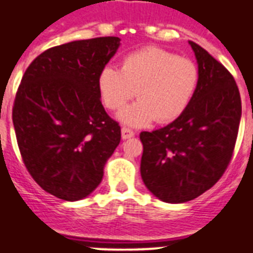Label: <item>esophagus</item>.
Returning a JSON list of instances; mask_svg holds the SVG:
<instances>
[{"instance_id": "obj_1", "label": "esophagus", "mask_w": 253, "mask_h": 253, "mask_svg": "<svg viewBox=\"0 0 253 253\" xmlns=\"http://www.w3.org/2000/svg\"><path fill=\"white\" fill-rule=\"evenodd\" d=\"M135 132L130 128H126V127H122V139L123 140H126V139L134 138Z\"/></svg>"}]
</instances>
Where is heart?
<instances>
[{"mask_svg":"<svg viewBox=\"0 0 253 253\" xmlns=\"http://www.w3.org/2000/svg\"><path fill=\"white\" fill-rule=\"evenodd\" d=\"M200 80L197 65L158 47H147L125 56L121 69L107 65L98 75L103 105L118 110L136 94L138 101L118 114L128 126L152 121L170 122L180 117L196 93Z\"/></svg>","mask_w":253,"mask_h":253,"instance_id":"b5f03b06","label":"heart"}]
</instances>
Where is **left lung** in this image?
<instances>
[{
  "label": "left lung",
  "mask_w": 253,
  "mask_h": 253,
  "mask_svg": "<svg viewBox=\"0 0 253 253\" xmlns=\"http://www.w3.org/2000/svg\"><path fill=\"white\" fill-rule=\"evenodd\" d=\"M189 44L200 73L192 101L168 126L140 134L143 182L168 204L194 200L219 180L231 160L242 118L231 73L201 45Z\"/></svg>",
  "instance_id": "obj_1"
}]
</instances>
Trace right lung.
Listing matches in <instances>:
<instances>
[{"label": "right lung", "instance_id": "obj_1", "mask_svg": "<svg viewBox=\"0 0 253 253\" xmlns=\"http://www.w3.org/2000/svg\"><path fill=\"white\" fill-rule=\"evenodd\" d=\"M121 45L117 37L56 45L26 69L13 107L18 147L42 189L79 201L101 184L121 142V127L106 114L98 75Z\"/></svg>", "mask_w": 253, "mask_h": 253}]
</instances>
